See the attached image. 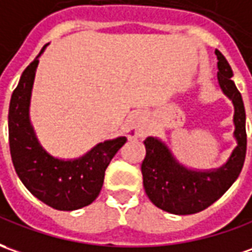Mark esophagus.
<instances>
[{
  "label": "esophagus",
  "mask_w": 252,
  "mask_h": 252,
  "mask_svg": "<svg viewBox=\"0 0 252 252\" xmlns=\"http://www.w3.org/2000/svg\"><path fill=\"white\" fill-rule=\"evenodd\" d=\"M145 133H147V129H145V126L143 125V115L141 114H136L134 121L131 123V127H130L127 136L130 138H134V137L145 136Z\"/></svg>",
  "instance_id": "esophagus-1"
}]
</instances>
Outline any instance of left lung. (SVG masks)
Returning <instances> with one entry per match:
<instances>
[{"label": "left lung", "mask_w": 252, "mask_h": 252, "mask_svg": "<svg viewBox=\"0 0 252 252\" xmlns=\"http://www.w3.org/2000/svg\"><path fill=\"white\" fill-rule=\"evenodd\" d=\"M216 55L220 86L235 105L233 122L237 147L228 163L216 171H192L178 164L159 140L148 137L144 141L147 155L141 164V173L145 193L156 207L177 216L195 214L218 200L236 181L246 159L247 133L242 94L232 81L233 71L228 60L218 49Z\"/></svg>", "instance_id": "1"}]
</instances>
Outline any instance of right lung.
Segmentation results:
<instances>
[{
    "label": "right lung",
    "instance_id": "right-lung-1",
    "mask_svg": "<svg viewBox=\"0 0 252 252\" xmlns=\"http://www.w3.org/2000/svg\"><path fill=\"white\" fill-rule=\"evenodd\" d=\"M46 48L43 46L42 50ZM23 71L9 104V149L17 176L36 199L62 211L82 209L101 190L105 169L127 141L119 137L98 144L76 160H59L46 154L30 125L29 105L38 57Z\"/></svg>",
    "mask_w": 252,
    "mask_h": 252
}]
</instances>
